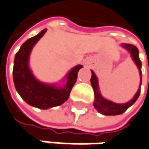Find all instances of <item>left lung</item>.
Wrapping results in <instances>:
<instances>
[{"label":"left lung","mask_w":149,"mask_h":149,"mask_svg":"<svg viewBox=\"0 0 149 149\" xmlns=\"http://www.w3.org/2000/svg\"><path fill=\"white\" fill-rule=\"evenodd\" d=\"M124 48H126L127 50H129L132 54V59L134 61L136 66L139 69V72H140V78H141V82H140V87L138 91L136 92L135 96L133 97V99L131 101H129L127 104H116L113 103L111 101L106 100L105 99H104L101 96L100 93L99 91V86H98V79L96 77V76L94 74V72L92 71V76H91V84H92L93 91H94V107L95 109L99 112H100L101 114L105 115V116H117L123 114L126 110H127L130 106H132L136 100L138 99L140 92H141V85H142V72H141V67H142V61L139 59V51L138 49L132 45H128V44H124L122 45Z\"/></svg>","instance_id":"left-lung-1"}]
</instances>
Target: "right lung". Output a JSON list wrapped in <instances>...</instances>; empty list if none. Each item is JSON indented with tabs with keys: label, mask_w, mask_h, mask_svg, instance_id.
Masks as SVG:
<instances>
[{
	"label": "right lung",
	"mask_w": 149,
	"mask_h": 149,
	"mask_svg": "<svg viewBox=\"0 0 149 149\" xmlns=\"http://www.w3.org/2000/svg\"><path fill=\"white\" fill-rule=\"evenodd\" d=\"M45 32L46 29L42 30L22 44L16 54L13 66V81L17 91L26 103L43 109L59 106L68 100L77 81L78 71L83 67L82 65L75 66L69 72L64 88H56L37 81L29 68V57L33 46Z\"/></svg>",
	"instance_id": "obj_1"
}]
</instances>
